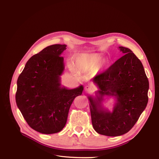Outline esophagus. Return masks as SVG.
Masks as SVG:
<instances>
[{
	"label": "esophagus",
	"instance_id": "34e87169",
	"mask_svg": "<svg viewBox=\"0 0 159 159\" xmlns=\"http://www.w3.org/2000/svg\"><path fill=\"white\" fill-rule=\"evenodd\" d=\"M92 88H91V87H89V86H85V91H86V92H88V93H89V92H91V91H92Z\"/></svg>",
	"mask_w": 159,
	"mask_h": 159
}]
</instances>
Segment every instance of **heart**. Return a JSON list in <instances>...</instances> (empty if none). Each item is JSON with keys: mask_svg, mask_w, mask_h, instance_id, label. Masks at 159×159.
<instances>
[{"mask_svg": "<svg viewBox=\"0 0 159 159\" xmlns=\"http://www.w3.org/2000/svg\"><path fill=\"white\" fill-rule=\"evenodd\" d=\"M102 60V56L98 54L83 53L75 57V66L80 71H93L98 68Z\"/></svg>", "mask_w": 159, "mask_h": 159, "instance_id": "heart-1", "label": "heart"}]
</instances>
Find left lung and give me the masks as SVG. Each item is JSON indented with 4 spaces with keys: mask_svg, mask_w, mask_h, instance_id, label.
Masks as SVG:
<instances>
[{
    "mask_svg": "<svg viewBox=\"0 0 159 159\" xmlns=\"http://www.w3.org/2000/svg\"><path fill=\"white\" fill-rule=\"evenodd\" d=\"M123 56L93 80L99 90L96 97L88 96L91 122L95 131L105 136L125 134L138 121L148 103V80L143 66L127 48L119 46ZM104 95L117 98L113 111L104 110Z\"/></svg>",
    "mask_w": 159,
    "mask_h": 159,
    "instance_id": "8db88e82",
    "label": "left lung"
}]
</instances>
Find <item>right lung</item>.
Listing matches in <instances>:
<instances>
[{
    "label": "right lung",
    "mask_w": 159,
    "mask_h": 159,
    "mask_svg": "<svg viewBox=\"0 0 159 159\" xmlns=\"http://www.w3.org/2000/svg\"><path fill=\"white\" fill-rule=\"evenodd\" d=\"M66 46L51 45L32 56L17 80V106L28 125L43 134L63 129L72 102L84 90L83 85L72 89L61 85L64 64L60 55Z\"/></svg>",
    "instance_id": "add662e5"
}]
</instances>
